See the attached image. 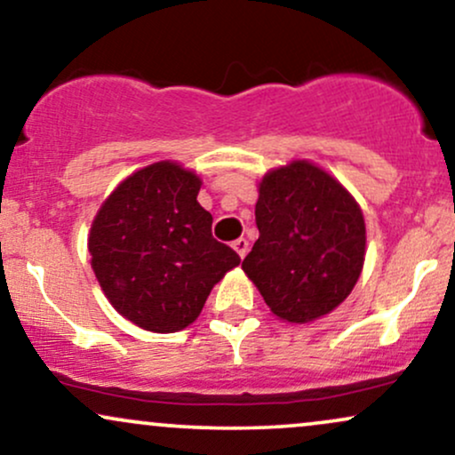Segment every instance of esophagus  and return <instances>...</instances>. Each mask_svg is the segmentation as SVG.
I'll return each mask as SVG.
<instances>
[{
	"mask_svg": "<svg viewBox=\"0 0 455 455\" xmlns=\"http://www.w3.org/2000/svg\"><path fill=\"white\" fill-rule=\"evenodd\" d=\"M233 248L237 250V254L242 256V259H243V256L248 254V250H250V243H248V239H245V237H239V239H235V242H233Z\"/></svg>",
	"mask_w": 455,
	"mask_h": 455,
	"instance_id": "1",
	"label": "esophagus"
}]
</instances>
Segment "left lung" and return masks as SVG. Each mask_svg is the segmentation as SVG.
<instances>
[{
	"instance_id": "obj_1",
	"label": "left lung",
	"mask_w": 455,
	"mask_h": 455,
	"mask_svg": "<svg viewBox=\"0 0 455 455\" xmlns=\"http://www.w3.org/2000/svg\"><path fill=\"white\" fill-rule=\"evenodd\" d=\"M256 227L242 267L277 317L303 324L347 299L363 271L366 231L335 178L307 161L267 173Z\"/></svg>"
}]
</instances>
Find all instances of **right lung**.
Listing matches in <instances>:
<instances>
[{"mask_svg": "<svg viewBox=\"0 0 455 455\" xmlns=\"http://www.w3.org/2000/svg\"><path fill=\"white\" fill-rule=\"evenodd\" d=\"M201 180L175 163L140 169L108 196L91 227L100 286L118 314L152 332L193 324L213 283L242 259L212 235Z\"/></svg>", "mask_w": 455, "mask_h": 455, "instance_id": "right-lung-1", "label": "right lung"}]
</instances>
